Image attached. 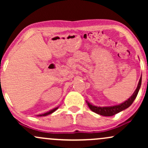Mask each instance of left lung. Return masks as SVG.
Wrapping results in <instances>:
<instances>
[{"label": "left lung", "instance_id": "1", "mask_svg": "<svg viewBox=\"0 0 148 148\" xmlns=\"http://www.w3.org/2000/svg\"><path fill=\"white\" fill-rule=\"evenodd\" d=\"M141 81L142 77H140V80H139L138 81V86H137L136 89L134 91L133 95H132L128 99L126 100L125 101H124L123 103H120V104L110 106H95V105H92L88 101H86V103H88V106L90 108L91 111L97 113V114L103 115V116H112V115H114L115 114H117V113H120V111L129 108V107L132 104L134 99H136L137 95H138L139 90H140V86H141Z\"/></svg>", "mask_w": 148, "mask_h": 148}]
</instances>
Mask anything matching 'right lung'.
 Returning a JSON list of instances; mask_svg holds the SVG:
<instances>
[{"mask_svg": "<svg viewBox=\"0 0 148 148\" xmlns=\"http://www.w3.org/2000/svg\"><path fill=\"white\" fill-rule=\"evenodd\" d=\"M58 108H59V106H58V107H56V108H53L52 110H50V111H48V112H47V113H43V114H40V115H37V116H40V117H42V116H47V115H49V114H51V113H53L54 111H56V110H57Z\"/></svg>", "mask_w": 148, "mask_h": 148, "instance_id": "1", "label": "right lung"}]
</instances>
